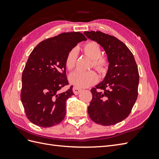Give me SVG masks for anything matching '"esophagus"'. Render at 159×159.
Listing matches in <instances>:
<instances>
[{"label": "esophagus", "instance_id": "1", "mask_svg": "<svg viewBox=\"0 0 159 159\" xmlns=\"http://www.w3.org/2000/svg\"><path fill=\"white\" fill-rule=\"evenodd\" d=\"M82 89L79 88V87H73V92L74 93V94H76V95H78L80 92H81Z\"/></svg>", "mask_w": 159, "mask_h": 159}]
</instances>
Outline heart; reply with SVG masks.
Returning a JSON list of instances; mask_svg holds the SVG:
<instances>
[{"label": "heart", "mask_w": 159, "mask_h": 159, "mask_svg": "<svg viewBox=\"0 0 159 159\" xmlns=\"http://www.w3.org/2000/svg\"><path fill=\"white\" fill-rule=\"evenodd\" d=\"M83 50L87 55L93 59L92 66L100 74H104L108 68V61L103 57H101L102 50L100 45L94 41L87 42L83 46ZM79 50L77 48L71 49L66 56L65 64L67 70H72L76 66ZM98 77L95 71L87 72L75 71L70 74L69 80L75 87L84 88L97 83Z\"/></svg>", "instance_id": "1"}]
</instances>
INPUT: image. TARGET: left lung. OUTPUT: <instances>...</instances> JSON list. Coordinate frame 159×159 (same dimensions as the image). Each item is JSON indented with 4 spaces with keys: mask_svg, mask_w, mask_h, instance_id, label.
<instances>
[{
    "mask_svg": "<svg viewBox=\"0 0 159 159\" xmlns=\"http://www.w3.org/2000/svg\"><path fill=\"white\" fill-rule=\"evenodd\" d=\"M105 51L109 67L102 82L91 89V120L103 126L116 124L129 116L138 96L139 75L133 53L120 40L100 31H85ZM96 89L104 90L98 92Z\"/></svg>",
    "mask_w": 159,
    "mask_h": 159,
    "instance_id": "1",
    "label": "left lung"
}]
</instances>
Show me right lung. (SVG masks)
Here are the masks:
<instances>
[{
    "instance_id": "1",
    "label": "right lung",
    "mask_w": 159,
    "mask_h": 159,
    "mask_svg": "<svg viewBox=\"0 0 159 159\" xmlns=\"http://www.w3.org/2000/svg\"><path fill=\"white\" fill-rule=\"evenodd\" d=\"M87 39L80 32L63 33L40 42L30 54L22 76L21 101L26 117L37 126L51 127L66 113V101L72 96L68 85L65 61L78 43Z\"/></svg>"
}]
</instances>
